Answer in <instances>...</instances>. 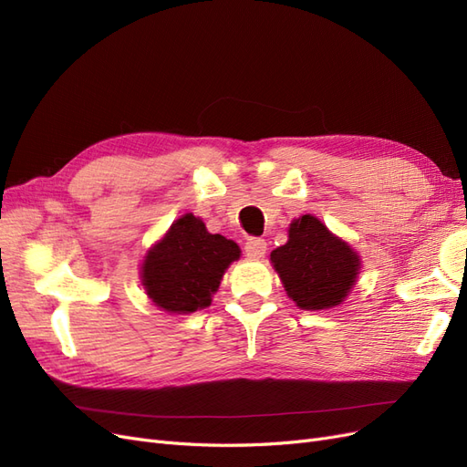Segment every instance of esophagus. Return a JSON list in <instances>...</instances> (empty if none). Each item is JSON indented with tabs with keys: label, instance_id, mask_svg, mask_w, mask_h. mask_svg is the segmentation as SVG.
I'll use <instances>...</instances> for the list:
<instances>
[{
	"label": "esophagus",
	"instance_id": "esophagus-1",
	"mask_svg": "<svg viewBox=\"0 0 467 467\" xmlns=\"http://www.w3.org/2000/svg\"><path fill=\"white\" fill-rule=\"evenodd\" d=\"M266 253V242L261 237H251L247 239L245 244V255L251 259V261H257L261 257H265Z\"/></svg>",
	"mask_w": 467,
	"mask_h": 467
}]
</instances>
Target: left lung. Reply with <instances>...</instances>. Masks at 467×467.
Segmentation results:
<instances>
[{
    "label": "left lung",
    "mask_w": 467,
    "mask_h": 467,
    "mask_svg": "<svg viewBox=\"0 0 467 467\" xmlns=\"http://www.w3.org/2000/svg\"><path fill=\"white\" fill-rule=\"evenodd\" d=\"M271 263L288 298L312 312L343 304L362 268L358 253L312 214L292 220L288 242L271 253Z\"/></svg>",
    "instance_id": "obj_1"
}]
</instances>
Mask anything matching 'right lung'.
<instances>
[{
    "label": "right lung",
    "mask_w": 467,
    "mask_h": 467,
    "mask_svg": "<svg viewBox=\"0 0 467 467\" xmlns=\"http://www.w3.org/2000/svg\"><path fill=\"white\" fill-rule=\"evenodd\" d=\"M239 255L242 249L234 239L210 234L189 212L148 249L140 280L153 306L167 314H192L212 304L223 273Z\"/></svg>",
    "instance_id": "obj_1"
}]
</instances>
